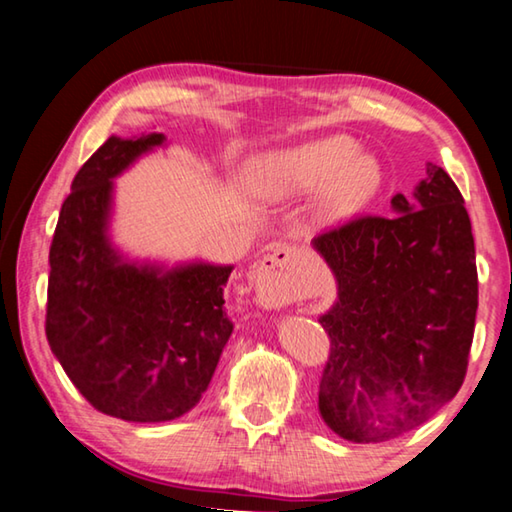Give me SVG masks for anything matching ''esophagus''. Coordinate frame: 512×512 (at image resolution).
Instances as JSON below:
<instances>
[{"instance_id":"esophagus-1","label":"esophagus","mask_w":512,"mask_h":512,"mask_svg":"<svg viewBox=\"0 0 512 512\" xmlns=\"http://www.w3.org/2000/svg\"><path fill=\"white\" fill-rule=\"evenodd\" d=\"M303 262L300 250L291 246L275 248L264 255L250 271L259 303L266 307L289 305L298 298V266Z\"/></svg>"}]
</instances>
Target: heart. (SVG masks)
<instances>
[{"mask_svg":"<svg viewBox=\"0 0 512 512\" xmlns=\"http://www.w3.org/2000/svg\"><path fill=\"white\" fill-rule=\"evenodd\" d=\"M246 180L264 202H289L314 193L312 221L339 225L378 196L383 166L351 136L328 134L255 154L246 166Z\"/></svg>","mask_w":512,"mask_h":512,"instance_id":"b5f03b06","label":"heart"}]
</instances>
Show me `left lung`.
Listing matches in <instances>:
<instances>
[{
	"mask_svg": "<svg viewBox=\"0 0 512 512\" xmlns=\"http://www.w3.org/2000/svg\"><path fill=\"white\" fill-rule=\"evenodd\" d=\"M394 216H364L312 241L337 298L319 323L330 358L319 412L348 442H385L449 403L465 380L478 307L472 223L458 186L428 164Z\"/></svg>",
	"mask_w": 512,
	"mask_h": 512,
	"instance_id": "obj_1",
	"label": "left lung"
}]
</instances>
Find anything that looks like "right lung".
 I'll return each mask as SVG.
<instances>
[{
    "label": "right lung",
    "instance_id": "1",
    "mask_svg": "<svg viewBox=\"0 0 512 512\" xmlns=\"http://www.w3.org/2000/svg\"><path fill=\"white\" fill-rule=\"evenodd\" d=\"M166 145L109 136L79 168L50 248L45 332L81 396L104 415L159 424L196 408L232 335L234 266L132 259L111 241L113 180Z\"/></svg>",
    "mask_w": 512,
    "mask_h": 512
}]
</instances>
